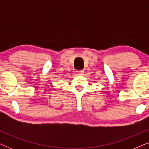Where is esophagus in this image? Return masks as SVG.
Masks as SVG:
<instances>
[{"mask_svg": "<svg viewBox=\"0 0 149 149\" xmlns=\"http://www.w3.org/2000/svg\"><path fill=\"white\" fill-rule=\"evenodd\" d=\"M83 74H84V71H83V70L77 71V74L79 75V76H81V75H83Z\"/></svg>", "mask_w": 149, "mask_h": 149, "instance_id": "obj_1", "label": "esophagus"}]
</instances>
